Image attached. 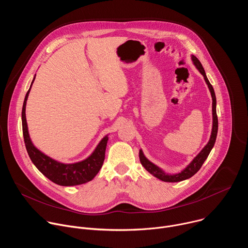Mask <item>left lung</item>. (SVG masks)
Masks as SVG:
<instances>
[{
    "label": "left lung",
    "mask_w": 248,
    "mask_h": 248,
    "mask_svg": "<svg viewBox=\"0 0 248 248\" xmlns=\"http://www.w3.org/2000/svg\"><path fill=\"white\" fill-rule=\"evenodd\" d=\"M191 60L193 62V64L196 66V68L199 70V73L203 76L205 82L208 85V88L210 90L211 96H212V115H213V126H212V132H211V136L210 139L208 141V143L204 146V148L200 151V153L189 163V165L183 170L181 172L178 173H166L161 168H159L158 166H156L155 164H153L152 162H150L143 154L142 150H139V159H140V163L142 165L145 170L147 171H149L151 174H153L154 176H156L157 179L166 182V183H178V182H182L185 180H187L189 178H191L192 175H194L202 167L203 163L205 162V160L207 159L208 155L210 154L212 148L214 147L215 141H216V137H217V133H218V117H217V112H216V95L214 92V88L213 86L211 85V83L209 82L205 70L201 64V62H199V60L195 57V56H191Z\"/></svg>",
    "instance_id": "obj_1"
}]
</instances>
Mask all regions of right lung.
<instances>
[{"instance_id":"add662e5","label":"right lung","mask_w":248,"mask_h":248,"mask_svg":"<svg viewBox=\"0 0 248 248\" xmlns=\"http://www.w3.org/2000/svg\"><path fill=\"white\" fill-rule=\"evenodd\" d=\"M36 77V75H35ZM35 77L31 82L30 88L27 91L23 106H22V112H21V120H22V132L24 143L27 150V153L32 161V163L45 176L48 178L53 183L62 186H78L85 183L92 181L95 175L99 172L100 169L103 166L105 160V151L107 147L108 142V135L103 137L100 141L93 153L87 157L85 160L73 163V164H63L58 162L51 157L45 155L40 150H38L34 146L32 141L30 139L28 133V127L26 123L25 117V107H26V101L32 86V83L35 79Z\"/></svg>"}]
</instances>
